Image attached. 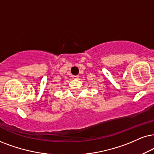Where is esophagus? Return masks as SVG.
<instances>
[{
  "label": "esophagus",
  "mask_w": 154,
  "mask_h": 154,
  "mask_svg": "<svg viewBox=\"0 0 154 154\" xmlns=\"http://www.w3.org/2000/svg\"><path fill=\"white\" fill-rule=\"evenodd\" d=\"M78 77H79L78 75H73V76H72V78H73L74 79H78Z\"/></svg>",
  "instance_id": "obj_1"
}]
</instances>
